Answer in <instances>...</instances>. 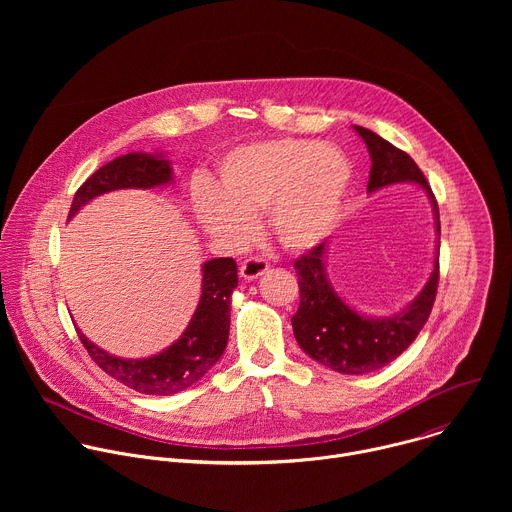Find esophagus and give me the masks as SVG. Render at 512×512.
Here are the masks:
<instances>
[{
    "label": "esophagus",
    "instance_id": "34e87169",
    "mask_svg": "<svg viewBox=\"0 0 512 512\" xmlns=\"http://www.w3.org/2000/svg\"><path fill=\"white\" fill-rule=\"evenodd\" d=\"M267 269H269V263L265 259L249 257L247 261L241 263V277L247 281H253V279H259Z\"/></svg>",
    "mask_w": 512,
    "mask_h": 512
}]
</instances>
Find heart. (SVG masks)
<instances>
[{
  "label": "heart",
  "mask_w": 512,
  "mask_h": 512,
  "mask_svg": "<svg viewBox=\"0 0 512 512\" xmlns=\"http://www.w3.org/2000/svg\"><path fill=\"white\" fill-rule=\"evenodd\" d=\"M216 174V186L194 184L192 212L202 233L227 251L255 235L259 212L283 249L318 245L334 229L352 178L338 148L300 137L239 145L218 162Z\"/></svg>",
  "instance_id": "heart-1"
}]
</instances>
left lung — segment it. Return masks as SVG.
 <instances>
[{
    "label": "left lung",
    "instance_id": "left-lung-1",
    "mask_svg": "<svg viewBox=\"0 0 512 512\" xmlns=\"http://www.w3.org/2000/svg\"><path fill=\"white\" fill-rule=\"evenodd\" d=\"M354 131L367 143L373 162L367 192L399 182L417 184L431 202L435 233L440 237V208L411 156L371 129L354 125ZM326 247L320 243L294 263L300 285V308L291 318L294 336L310 358L336 373L367 375L379 371L409 348L431 314L440 281V245H435L433 271L417 298L399 314L385 318L358 314L336 294L326 275Z\"/></svg>",
    "mask_w": 512,
    "mask_h": 512
}]
</instances>
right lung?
Returning <instances> with one entry per match:
<instances>
[{
	"label": "right lung",
	"mask_w": 512,
	"mask_h": 512,
	"mask_svg": "<svg viewBox=\"0 0 512 512\" xmlns=\"http://www.w3.org/2000/svg\"><path fill=\"white\" fill-rule=\"evenodd\" d=\"M172 182V164L164 154L133 152L99 168L77 190L68 218L93 198L125 188L150 190ZM237 263L231 257L202 265V294L188 328L166 350L148 358H119L93 344L79 328V338L99 367L143 395H174L200 381L223 356L231 326V296L237 287Z\"/></svg>",
	"instance_id": "add662e5"
}]
</instances>
